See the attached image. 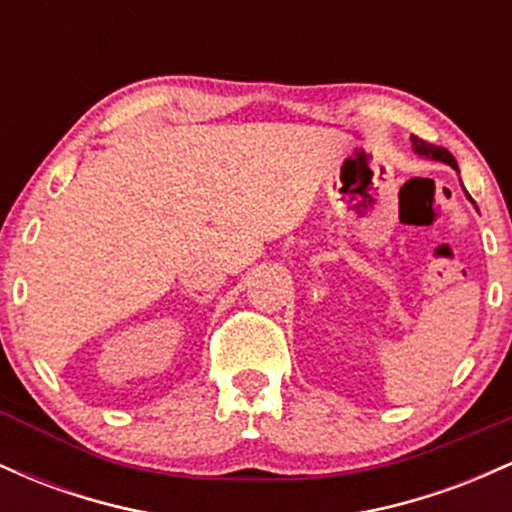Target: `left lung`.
Here are the masks:
<instances>
[{
    "instance_id": "left-lung-1",
    "label": "left lung",
    "mask_w": 512,
    "mask_h": 512,
    "mask_svg": "<svg viewBox=\"0 0 512 512\" xmlns=\"http://www.w3.org/2000/svg\"><path fill=\"white\" fill-rule=\"evenodd\" d=\"M411 144H414V149L419 151L421 156H431V158H436V161H443V163H448L450 168H455V170H457V161H455V158H452L450 151L440 149V146L426 144L424 139H419V137H411Z\"/></svg>"
}]
</instances>
